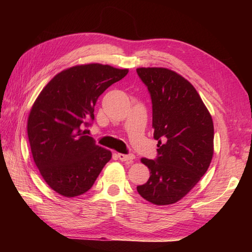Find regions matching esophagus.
Here are the masks:
<instances>
[{"label":"esophagus","instance_id":"obj_1","mask_svg":"<svg viewBox=\"0 0 252 252\" xmlns=\"http://www.w3.org/2000/svg\"><path fill=\"white\" fill-rule=\"evenodd\" d=\"M118 158H119L121 161H126L127 163H132L133 162V159L135 158V156L133 154H129V155H126V154H120L118 153L117 154Z\"/></svg>","mask_w":252,"mask_h":252}]
</instances>
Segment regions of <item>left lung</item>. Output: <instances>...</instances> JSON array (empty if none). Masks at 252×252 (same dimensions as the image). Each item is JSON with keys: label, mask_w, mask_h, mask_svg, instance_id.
I'll return each mask as SVG.
<instances>
[{"label": "left lung", "mask_w": 252, "mask_h": 252, "mask_svg": "<svg viewBox=\"0 0 252 252\" xmlns=\"http://www.w3.org/2000/svg\"><path fill=\"white\" fill-rule=\"evenodd\" d=\"M136 72L151 93L154 138L158 141L157 159H141L151 176L136 189L154 205H172L194 189L211 163L212 117L181 74L161 67H142Z\"/></svg>", "instance_id": "obj_1"}]
</instances>
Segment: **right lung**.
<instances>
[{"label":"right lung","instance_id":"1","mask_svg":"<svg viewBox=\"0 0 252 252\" xmlns=\"http://www.w3.org/2000/svg\"><path fill=\"white\" fill-rule=\"evenodd\" d=\"M127 72L101 63L67 68L45 85L32 105L27 125L32 157L57 194L71 198L87 192L111 159V152L96 145L82 127L94 119L99 95Z\"/></svg>","mask_w":252,"mask_h":252}]
</instances>
